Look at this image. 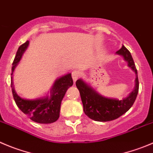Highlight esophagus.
Masks as SVG:
<instances>
[{"mask_svg":"<svg viewBox=\"0 0 153 153\" xmlns=\"http://www.w3.org/2000/svg\"><path fill=\"white\" fill-rule=\"evenodd\" d=\"M80 77V73L77 71H74V72H72V78L74 79V82L76 81V79H78Z\"/></svg>","mask_w":153,"mask_h":153,"instance_id":"esophagus-1","label":"esophagus"}]
</instances>
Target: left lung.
Wrapping results in <instances>:
<instances>
[{"label":"left lung","instance_id":"obj_1","mask_svg":"<svg viewBox=\"0 0 153 153\" xmlns=\"http://www.w3.org/2000/svg\"><path fill=\"white\" fill-rule=\"evenodd\" d=\"M116 53L123 56L125 60L128 62V66L134 71L137 76L134 89L128 97L123 100L107 98L97 94L82 79H78L76 82V85L80 94L84 113L88 117L94 121L108 122L117 119L132 107L137 95L139 90L137 71L130 52L123 46Z\"/></svg>","mask_w":153,"mask_h":153}]
</instances>
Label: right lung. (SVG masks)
I'll list each match as a JSON object with an SVG mask.
<instances>
[{
	"instance_id": "1",
	"label": "right lung",
	"mask_w": 153,
	"mask_h": 153,
	"mask_svg": "<svg viewBox=\"0 0 153 153\" xmlns=\"http://www.w3.org/2000/svg\"><path fill=\"white\" fill-rule=\"evenodd\" d=\"M28 43L29 41L27 40L19 47L13 62L11 75H13L14 69L21 59L23 52L27 49ZM72 85L73 79L71 74H68L58 79L55 82L51 90L50 97L36 100H25L20 97L16 93L13 84V79H11L13 95L16 105L22 112L27 115L32 121L40 124H48L57 121L59 118L61 102L68 88Z\"/></svg>"
}]
</instances>
